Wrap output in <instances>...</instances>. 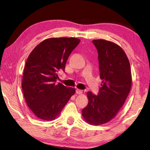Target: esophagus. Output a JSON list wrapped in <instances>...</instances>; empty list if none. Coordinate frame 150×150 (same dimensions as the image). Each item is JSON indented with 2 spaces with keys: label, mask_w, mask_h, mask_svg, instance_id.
Segmentation results:
<instances>
[{
  "label": "esophagus",
  "mask_w": 150,
  "mask_h": 150,
  "mask_svg": "<svg viewBox=\"0 0 150 150\" xmlns=\"http://www.w3.org/2000/svg\"><path fill=\"white\" fill-rule=\"evenodd\" d=\"M76 93L78 94V95H81V94L83 93V91L81 90V89H76Z\"/></svg>",
  "instance_id": "esophagus-1"
}]
</instances>
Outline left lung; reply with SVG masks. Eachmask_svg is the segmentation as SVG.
Instances as JSON below:
<instances>
[{"mask_svg":"<svg viewBox=\"0 0 150 150\" xmlns=\"http://www.w3.org/2000/svg\"><path fill=\"white\" fill-rule=\"evenodd\" d=\"M98 51L100 78L103 80L98 95L87 92L88 103L82 110L87 123L100 125L110 121L125 103L132 86L130 64L125 52L115 43L94 40Z\"/></svg>","mask_w":150,"mask_h":150,"instance_id":"left-lung-1","label":"left lung"}]
</instances>
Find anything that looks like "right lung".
<instances>
[{"mask_svg":"<svg viewBox=\"0 0 150 150\" xmlns=\"http://www.w3.org/2000/svg\"><path fill=\"white\" fill-rule=\"evenodd\" d=\"M81 40L75 38H52L44 40L30 53L25 65L22 88L27 105L42 120H53L75 93L56 84L57 72Z\"/></svg>","mask_w":150,"mask_h":150,"instance_id":"add662e5","label":"right lung"}]
</instances>
